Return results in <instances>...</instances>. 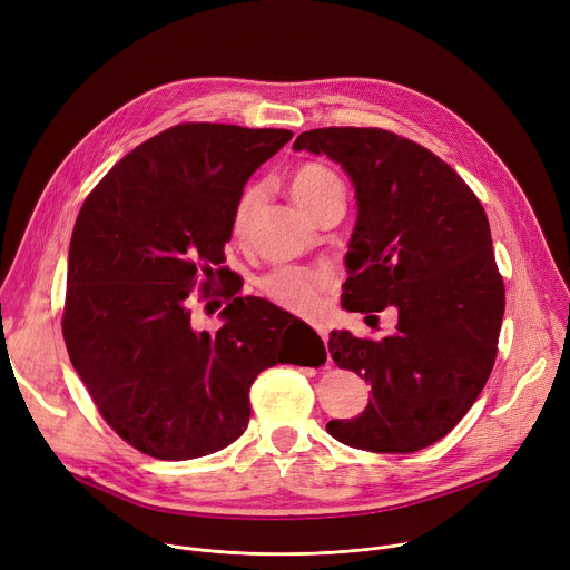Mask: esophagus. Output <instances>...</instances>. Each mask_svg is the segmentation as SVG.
Masks as SVG:
<instances>
[{"label": "esophagus", "instance_id": "obj_1", "mask_svg": "<svg viewBox=\"0 0 570 570\" xmlns=\"http://www.w3.org/2000/svg\"><path fill=\"white\" fill-rule=\"evenodd\" d=\"M313 327H315V332H317V336L324 341V343H327V327H324V324H313Z\"/></svg>", "mask_w": 570, "mask_h": 570}]
</instances>
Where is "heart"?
Returning <instances> with one entry per match:
<instances>
[{
  "label": "heart",
  "instance_id": "obj_1",
  "mask_svg": "<svg viewBox=\"0 0 570 570\" xmlns=\"http://www.w3.org/2000/svg\"><path fill=\"white\" fill-rule=\"evenodd\" d=\"M338 183V178L320 165H304L291 178V194L297 205L304 209L311 200H315L330 185ZM257 189H248L240 196L234 209V232L246 227L255 203ZM330 286V275L322 271L306 268H277L262 279V291L284 308H291L302 315H313L322 306V291Z\"/></svg>",
  "mask_w": 570,
  "mask_h": 570
}]
</instances>
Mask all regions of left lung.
I'll return each instance as SVG.
<instances>
[{
    "instance_id": "1",
    "label": "left lung",
    "mask_w": 570,
    "mask_h": 570,
    "mask_svg": "<svg viewBox=\"0 0 570 570\" xmlns=\"http://www.w3.org/2000/svg\"><path fill=\"white\" fill-rule=\"evenodd\" d=\"M293 148L327 155L354 185L343 308L399 313L381 341L330 334L332 358L370 381L372 396L327 433L374 453L426 449L466 415L497 361L505 288L490 220L446 161L394 132L317 128Z\"/></svg>"
}]
</instances>
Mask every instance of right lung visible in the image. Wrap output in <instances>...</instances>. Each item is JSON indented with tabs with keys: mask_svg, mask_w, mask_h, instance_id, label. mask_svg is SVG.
<instances>
[{
	"mask_svg": "<svg viewBox=\"0 0 570 570\" xmlns=\"http://www.w3.org/2000/svg\"><path fill=\"white\" fill-rule=\"evenodd\" d=\"M291 137L174 126L130 150L78 212L62 315L69 361L104 420L150 458H203L240 438L259 372L313 363L282 345L286 322L324 352L308 324L262 297H234L216 334L191 327L187 304L198 271L203 286L223 275L243 187Z\"/></svg>",
	"mask_w": 570,
	"mask_h": 570,
	"instance_id": "1",
	"label": "right lung"
}]
</instances>
